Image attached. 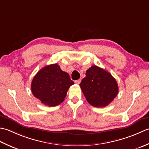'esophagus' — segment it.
<instances>
[{"mask_svg":"<svg viewBox=\"0 0 149 149\" xmlns=\"http://www.w3.org/2000/svg\"><path fill=\"white\" fill-rule=\"evenodd\" d=\"M81 82V80L80 79H79V80H75L74 81V83L77 84H80Z\"/></svg>","mask_w":149,"mask_h":149,"instance_id":"obj_1","label":"esophagus"}]
</instances>
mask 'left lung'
Listing matches in <instances>:
<instances>
[{
  "mask_svg": "<svg viewBox=\"0 0 149 149\" xmlns=\"http://www.w3.org/2000/svg\"><path fill=\"white\" fill-rule=\"evenodd\" d=\"M86 75L80 86L88 103L96 107H104L110 104L118 93L115 78L96 65L87 69Z\"/></svg>",
  "mask_w": 149,
  "mask_h": 149,
  "instance_id": "1",
  "label": "left lung"
}]
</instances>
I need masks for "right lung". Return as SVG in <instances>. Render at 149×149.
Instances as JSON below:
<instances>
[{
	"label": "right lung",
	"mask_w": 149,
	"mask_h": 149,
	"mask_svg": "<svg viewBox=\"0 0 149 149\" xmlns=\"http://www.w3.org/2000/svg\"><path fill=\"white\" fill-rule=\"evenodd\" d=\"M74 84L68 72L57 63L44 67L33 78L31 92L42 104L54 107L64 100L69 88Z\"/></svg>",
	"instance_id": "1"
}]
</instances>
